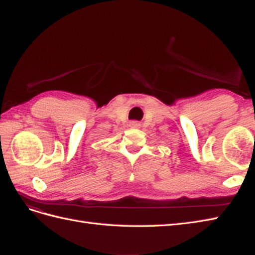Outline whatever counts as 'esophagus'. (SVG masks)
I'll list each match as a JSON object with an SVG mask.
<instances>
[{"label": "esophagus", "mask_w": 255, "mask_h": 255, "mask_svg": "<svg viewBox=\"0 0 255 255\" xmlns=\"http://www.w3.org/2000/svg\"><path fill=\"white\" fill-rule=\"evenodd\" d=\"M130 126H132V127H139V124L137 122H131L130 123Z\"/></svg>", "instance_id": "esophagus-1"}]
</instances>
